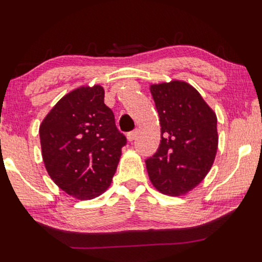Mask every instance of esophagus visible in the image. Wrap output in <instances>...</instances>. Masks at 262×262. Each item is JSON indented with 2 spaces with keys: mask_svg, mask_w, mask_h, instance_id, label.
I'll return each mask as SVG.
<instances>
[{
  "mask_svg": "<svg viewBox=\"0 0 262 262\" xmlns=\"http://www.w3.org/2000/svg\"><path fill=\"white\" fill-rule=\"evenodd\" d=\"M136 136H137V131H136V130L128 132V134H127V140H128V142H132V141H134L135 138H136Z\"/></svg>",
  "mask_w": 262,
  "mask_h": 262,
  "instance_id": "obj_1",
  "label": "esophagus"
}]
</instances>
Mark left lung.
Wrapping results in <instances>:
<instances>
[{"mask_svg": "<svg viewBox=\"0 0 262 262\" xmlns=\"http://www.w3.org/2000/svg\"><path fill=\"white\" fill-rule=\"evenodd\" d=\"M161 124V144L146 159L153 186L180 196L199 185L214 162L217 116L192 85L171 81L150 85Z\"/></svg>", "mask_w": 262, "mask_h": 262, "instance_id": "8db88e82", "label": "left lung"}]
</instances>
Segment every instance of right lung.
Returning <instances> with one entry per match:
<instances>
[{
    "label": "right lung",
    "mask_w": 262,
    "mask_h": 262,
    "mask_svg": "<svg viewBox=\"0 0 262 262\" xmlns=\"http://www.w3.org/2000/svg\"><path fill=\"white\" fill-rule=\"evenodd\" d=\"M39 135L45 168L61 190L91 200L109 187L126 137L104 104L103 87L77 88L61 98Z\"/></svg>",
    "instance_id": "1"
}]
</instances>
